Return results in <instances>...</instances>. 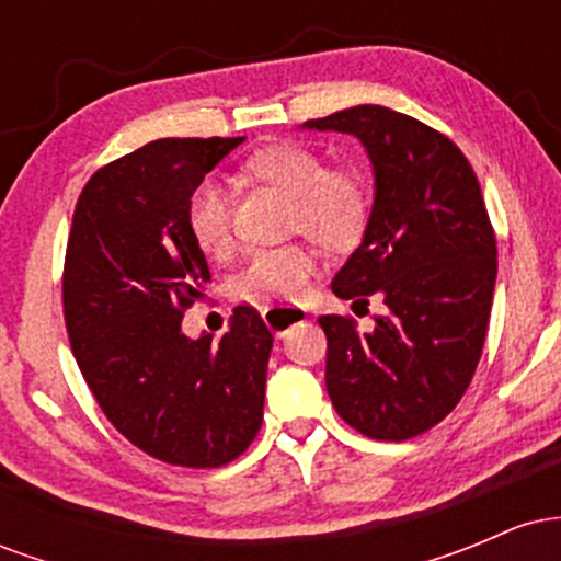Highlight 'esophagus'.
<instances>
[{"label":"esophagus","instance_id":"esophagus-1","mask_svg":"<svg viewBox=\"0 0 561 561\" xmlns=\"http://www.w3.org/2000/svg\"><path fill=\"white\" fill-rule=\"evenodd\" d=\"M263 321H266V327L272 332H276L282 337L289 327H295L298 321H306L308 319V311L306 308H298V306H266L261 311Z\"/></svg>","mask_w":561,"mask_h":561}]
</instances>
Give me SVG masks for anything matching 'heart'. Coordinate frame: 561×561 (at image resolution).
Wrapping results in <instances>:
<instances>
[{
	"instance_id": "1",
	"label": "heart",
	"mask_w": 561,
	"mask_h": 561,
	"mask_svg": "<svg viewBox=\"0 0 561 561\" xmlns=\"http://www.w3.org/2000/svg\"><path fill=\"white\" fill-rule=\"evenodd\" d=\"M244 173L293 197V229L330 250L351 248L362 237L369 199L366 186L351 171H327L319 152L300 145L263 147L244 160ZM231 190L205 179L192 192L186 218L199 250L214 259L231 248ZM319 261L302 244L255 250L234 276V295L242 300L298 298L317 274Z\"/></svg>"
}]
</instances>
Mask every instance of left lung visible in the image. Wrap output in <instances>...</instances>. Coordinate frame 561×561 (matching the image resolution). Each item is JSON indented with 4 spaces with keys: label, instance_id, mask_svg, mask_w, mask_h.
Masks as SVG:
<instances>
[{
    "label": "left lung",
    "instance_id": "8db88e82",
    "mask_svg": "<svg viewBox=\"0 0 561 561\" xmlns=\"http://www.w3.org/2000/svg\"><path fill=\"white\" fill-rule=\"evenodd\" d=\"M302 128L351 134L369 156L375 203L332 293L364 306L377 295L388 306L369 332L319 317L327 392L358 433L409 440L459 403L485 343L499 263L478 176L448 137L382 105Z\"/></svg>",
    "mask_w": 561,
    "mask_h": 561
}]
</instances>
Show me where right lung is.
Listing matches in <instances>:
<instances>
[{
  "mask_svg": "<svg viewBox=\"0 0 561 561\" xmlns=\"http://www.w3.org/2000/svg\"><path fill=\"white\" fill-rule=\"evenodd\" d=\"M244 137L158 139L83 186L68 237L62 306L73 356L107 420L179 467H221L259 435L274 337L237 306L221 337H186L208 263L190 229L192 192Z\"/></svg>",
  "mask_w": 561,
  "mask_h": 561,
  "instance_id": "add662e5",
  "label": "right lung"
}]
</instances>
